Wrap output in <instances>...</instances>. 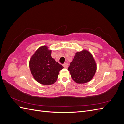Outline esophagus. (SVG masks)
I'll use <instances>...</instances> for the list:
<instances>
[{
  "label": "esophagus",
  "mask_w": 124,
  "mask_h": 124,
  "mask_svg": "<svg viewBox=\"0 0 124 124\" xmlns=\"http://www.w3.org/2000/svg\"><path fill=\"white\" fill-rule=\"evenodd\" d=\"M63 66L65 67V68H68V64L67 63H63Z\"/></svg>",
  "instance_id": "34e87169"
}]
</instances>
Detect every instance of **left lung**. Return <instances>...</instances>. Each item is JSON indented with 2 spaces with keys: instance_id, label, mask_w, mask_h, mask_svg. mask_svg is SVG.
I'll return each instance as SVG.
<instances>
[{
  "instance_id": "left-lung-1",
  "label": "left lung",
  "mask_w": 124,
  "mask_h": 124,
  "mask_svg": "<svg viewBox=\"0 0 124 124\" xmlns=\"http://www.w3.org/2000/svg\"><path fill=\"white\" fill-rule=\"evenodd\" d=\"M96 69V63L93 55L85 50L77 52L68 68L73 80L79 84L91 81Z\"/></svg>"
}]
</instances>
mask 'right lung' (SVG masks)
Returning a JSON list of instances; mask_svg holds the SVG:
<instances>
[{
  "label": "right lung",
  "mask_w": 124,
  "mask_h": 124,
  "mask_svg": "<svg viewBox=\"0 0 124 124\" xmlns=\"http://www.w3.org/2000/svg\"><path fill=\"white\" fill-rule=\"evenodd\" d=\"M29 68L35 79L43 85H51L57 81L63 67L51 57L47 46L40 47L29 61Z\"/></svg>",
  "instance_id": "1"
}]
</instances>
